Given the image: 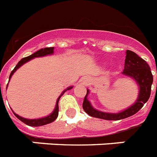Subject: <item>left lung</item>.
Instances as JSON below:
<instances>
[{
  "label": "left lung",
  "instance_id": "left-lung-1",
  "mask_svg": "<svg viewBox=\"0 0 157 157\" xmlns=\"http://www.w3.org/2000/svg\"><path fill=\"white\" fill-rule=\"evenodd\" d=\"M123 74L125 76H130L137 81L139 86V98L136 103L120 113H106L97 111L92 107L90 102L87 99V90L86 95L83 101V109L90 117L99 118V119L109 120V121H118L131 117L139 112L144 105L147 102L151 95V84L153 82V76L151 74L150 67L147 62L138 56L131 50H126V56L124 60V67Z\"/></svg>",
  "mask_w": 157,
  "mask_h": 157
}]
</instances>
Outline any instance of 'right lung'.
I'll list each match as a JSON object with an SVG mask.
<instances>
[{"label": "right lung", "instance_id": "1", "mask_svg": "<svg viewBox=\"0 0 157 157\" xmlns=\"http://www.w3.org/2000/svg\"><path fill=\"white\" fill-rule=\"evenodd\" d=\"M54 53V47H46V48H44V49H41V50H38L36 52H35L34 54H33L32 55L30 56H28V57H25V58H23L20 60V61L18 62V64L16 65L15 67L13 68V70L11 71L10 75V79L11 78V76L13 74V72L17 70V69L21 67L23 65V63H27L28 61L31 60L33 58H36V57H42V56H45V55H48V54H51ZM6 88H7V86H6ZM72 87H69L66 90H71ZM65 90V91H66ZM63 91L62 94L58 98V100H57V103H56V106H55V108H54V112L50 115V116H48L46 117H44V118H40V119H34V120H28V119H25V118H23V117H19L18 116L17 114H15L14 112H13V114L15 116L18 120H20L21 121H23V123H25L26 124H28V125H30V126H40V125H44V124H50L51 122H53L54 121L56 120V118L58 117V115H59V98H61V96L63 95L64 94Z\"/></svg>", "mask_w": 157, "mask_h": 157}]
</instances>
